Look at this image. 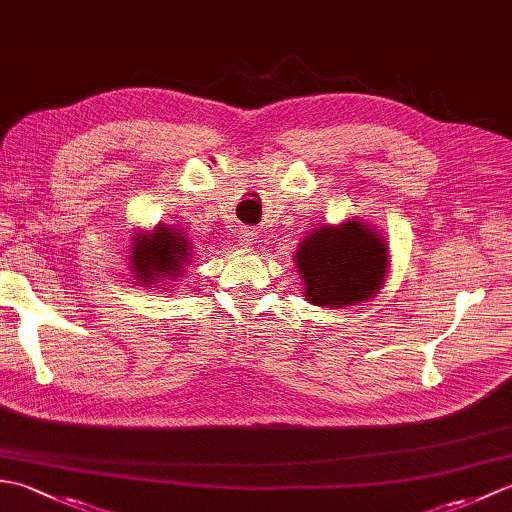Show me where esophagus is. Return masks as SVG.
<instances>
[{
	"instance_id": "esophagus-1",
	"label": "esophagus",
	"mask_w": 512,
	"mask_h": 512,
	"mask_svg": "<svg viewBox=\"0 0 512 512\" xmlns=\"http://www.w3.org/2000/svg\"><path fill=\"white\" fill-rule=\"evenodd\" d=\"M239 242H242L244 248H253L257 244V231H253V228H244L242 235H239Z\"/></svg>"
}]
</instances>
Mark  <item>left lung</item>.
I'll use <instances>...</instances> for the list:
<instances>
[{
  "label": "left lung",
  "mask_w": 512,
  "mask_h": 512,
  "mask_svg": "<svg viewBox=\"0 0 512 512\" xmlns=\"http://www.w3.org/2000/svg\"><path fill=\"white\" fill-rule=\"evenodd\" d=\"M389 244L363 220L314 226L295 250L306 301L321 308H347L372 301L389 275Z\"/></svg>",
  "instance_id": "8db88e82"
}]
</instances>
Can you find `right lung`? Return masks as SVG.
<instances>
[{"label":"right lung","instance_id":"obj_1","mask_svg":"<svg viewBox=\"0 0 512 512\" xmlns=\"http://www.w3.org/2000/svg\"><path fill=\"white\" fill-rule=\"evenodd\" d=\"M129 270L134 284L145 290L169 292L193 262V242L178 226L158 222L149 231H136L129 242Z\"/></svg>","mask_w":512,"mask_h":512}]
</instances>
